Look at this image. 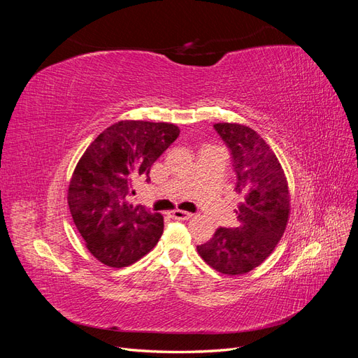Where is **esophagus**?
<instances>
[{
  "label": "esophagus",
  "instance_id": "esophagus-1",
  "mask_svg": "<svg viewBox=\"0 0 358 358\" xmlns=\"http://www.w3.org/2000/svg\"><path fill=\"white\" fill-rule=\"evenodd\" d=\"M171 216L175 220H189L192 218V213L191 212H185V210H180V209H176L171 212Z\"/></svg>",
  "mask_w": 358,
  "mask_h": 358
}]
</instances>
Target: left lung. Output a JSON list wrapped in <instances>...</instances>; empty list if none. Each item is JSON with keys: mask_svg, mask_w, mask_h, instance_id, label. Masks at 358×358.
Listing matches in <instances>:
<instances>
[{"mask_svg": "<svg viewBox=\"0 0 358 358\" xmlns=\"http://www.w3.org/2000/svg\"><path fill=\"white\" fill-rule=\"evenodd\" d=\"M213 128L230 149L241 203L234 229L220 227L197 251L220 273L236 276L251 272L273 252L288 222L289 192L273 150L252 128L229 122Z\"/></svg>", "mask_w": 358, "mask_h": 358, "instance_id": "1", "label": "left lung"}]
</instances>
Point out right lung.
Here are the masks:
<instances>
[{"mask_svg":"<svg viewBox=\"0 0 358 358\" xmlns=\"http://www.w3.org/2000/svg\"><path fill=\"white\" fill-rule=\"evenodd\" d=\"M167 122L121 121L106 128L85 150L69 187L73 221L90 252L106 266L125 267L152 249L164 230L161 213L129 201L137 180L175 142Z\"/></svg>","mask_w":358,"mask_h":358,"instance_id":"1","label":"right lung"}]
</instances>
